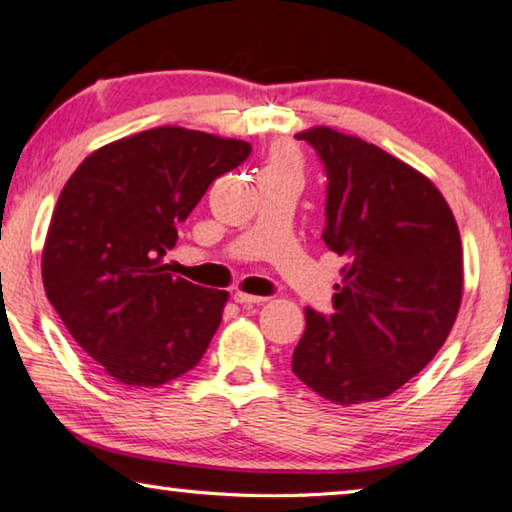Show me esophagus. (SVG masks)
<instances>
[{
    "label": "esophagus",
    "mask_w": 512,
    "mask_h": 512,
    "mask_svg": "<svg viewBox=\"0 0 512 512\" xmlns=\"http://www.w3.org/2000/svg\"><path fill=\"white\" fill-rule=\"evenodd\" d=\"M232 298H235V302H239V305H244V307L262 305V302H266L264 296H250V293H244V291H237Z\"/></svg>",
    "instance_id": "1"
}]
</instances>
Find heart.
<instances>
[{"instance_id":"b5f03b06","label":"heart","mask_w":512,"mask_h":512,"mask_svg":"<svg viewBox=\"0 0 512 512\" xmlns=\"http://www.w3.org/2000/svg\"><path fill=\"white\" fill-rule=\"evenodd\" d=\"M280 167H291V169H293V160L289 158V155H284V153H277L275 158L271 160V164H268L266 169H280Z\"/></svg>"}]
</instances>
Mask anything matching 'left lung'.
Here are the masks:
<instances>
[{
    "label": "left lung",
    "instance_id": "8db88e82",
    "mask_svg": "<svg viewBox=\"0 0 512 512\" xmlns=\"http://www.w3.org/2000/svg\"><path fill=\"white\" fill-rule=\"evenodd\" d=\"M296 137L325 167L323 239L345 266L334 314L305 309L291 370L334 404L377 402L449 336L463 296L458 225L436 185L379 146L325 126Z\"/></svg>",
    "mask_w": 512,
    "mask_h": 512
}]
</instances>
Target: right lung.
Masks as SVG:
<instances>
[{
  "instance_id": "right-lung-1",
  "label": "right lung",
  "mask_w": 512,
  "mask_h": 512,
  "mask_svg": "<svg viewBox=\"0 0 512 512\" xmlns=\"http://www.w3.org/2000/svg\"><path fill=\"white\" fill-rule=\"evenodd\" d=\"M250 151L160 126L101 146L65 183L42 282L74 341L119 384L155 388L203 359L228 293L167 273L164 255L212 180Z\"/></svg>"
}]
</instances>
